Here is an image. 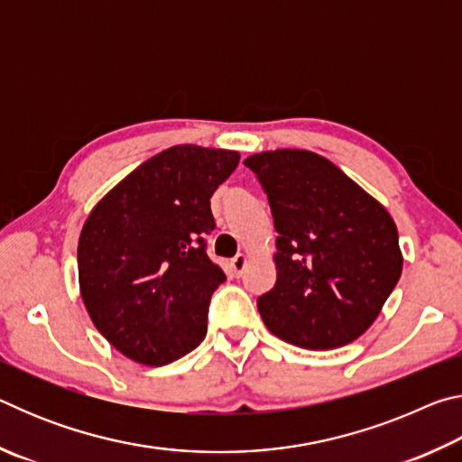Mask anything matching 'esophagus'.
Instances as JSON below:
<instances>
[{"instance_id": "esophagus-1", "label": "esophagus", "mask_w": 462, "mask_h": 462, "mask_svg": "<svg viewBox=\"0 0 462 462\" xmlns=\"http://www.w3.org/2000/svg\"><path fill=\"white\" fill-rule=\"evenodd\" d=\"M246 264H248V256L240 253V254H236V256H234V259L230 261V269H232L234 275L240 277L242 271L246 269Z\"/></svg>"}]
</instances>
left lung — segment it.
I'll return each instance as SVG.
<instances>
[{
    "label": "left lung",
    "mask_w": 462,
    "mask_h": 462,
    "mask_svg": "<svg viewBox=\"0 0 462 462\" xmlns=\"http://www.w3.org/2000/svg\"><path fill=\"white\" fill-rule=\"evenodd\" d=\"M277 230V283L259 297L264 326L295 346L355 342L402 275L393 217L324 156L279 148L248 156Z\"/></svg>",
    "instance_id": "8db88e82"
}]
</instances>
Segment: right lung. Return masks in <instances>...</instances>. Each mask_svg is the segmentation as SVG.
Segmentation results:
<instances>
[{
  "label": "right lung",
  "mask_w": 462,
  "mask_h": 462,
  "mask_svg": "<svg viewBox=\"0 0 462 462\" xmlns=\"http://www.w3.org/2000/svg\"><path fill=\"white\" fill-rule=\"evenodd\" d=\"M238 161L224 148L171 146L91 209L77 246L79 291L124 356L161 366L206 338L209 300L226 281L203 242L216 228L209 198Z\"/></svg>",
  "instance_id": "right-lung-1"
}]
</instances>
